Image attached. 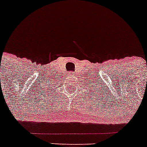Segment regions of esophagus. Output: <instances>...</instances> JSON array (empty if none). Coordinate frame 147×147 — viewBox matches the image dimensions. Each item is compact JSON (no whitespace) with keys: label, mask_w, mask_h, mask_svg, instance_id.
Instances as JSON below:
<instances>
[{"label":"esophagus","mask_w":147,"mask_h":147,"mask_svg":"<svg viewBox=\"0 0 147 147\" xmlns=\"http://www.w3.org/2000/svg\"><path fill=\"white\" fill-rule=\"evenodd\" d=\"M74 74H75V73H73V72H71V73H70V77H73L74 76Z\"/></svg>","instance_id":"1"}]
</instances>
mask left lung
<instances>
[{"mask_svg":"<svg viewBox=\"0 0 147 147\" xmlns=\"http://www.w3.org/2000/svg\"><path fill=\"white\" fill-rule=\"evenodd\" d=\"M95 86H92V88H93V89H95Z\"/></svg>","mask_w":147,"mask_h":147,"instance_id":"1","label":"left lung"}]
</instances>
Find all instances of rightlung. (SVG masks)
<instances>
[{
	"mask_svg": "<svg viewBox=\"0 0 147 147\" xmlns=\"http://www.w3.org/2000/svg\"><path fill=\"white\" fill-rule=\"evenodd\" d=\"M54 85H55V84H54L53 80L47 81V82H45V84L41 85V90L45 94L51 93V92L53 91Z\"/></svg>",
	"mask_w": 147,
	"mask_h": 147,
	"instance_id": "right-lung-1",
	"label": "right lung"
}]
</instances>
